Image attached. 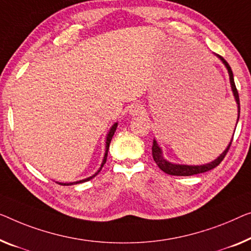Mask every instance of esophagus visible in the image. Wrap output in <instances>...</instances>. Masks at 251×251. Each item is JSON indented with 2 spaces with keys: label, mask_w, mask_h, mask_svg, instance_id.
<instances>
[{
  "label": "esophagus",
  "mask_w": 251,
  "mask_h": 251,
  "mask_svg": "<svg viewBox=\"0 0 251 251\" xmlns=\"http://www.w3.org/2000/svg\"><path fill=\"white\" fill-rule=\"evenodd\" d=\"M138 111H140V108L138 107H133V109H130V113H132L133 115H137Z\"/></svg>",
  "instance_id": "1"
}]
</instances>
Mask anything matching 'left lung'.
Listing matches in <instances>:
<instances>
[{
    "label": "left lung",
    "instance_id": "left-lung-1",
    "mask_svg": "<svg viewBox=\"0 0 251 251\" xmlns=\"http://www.w3.org/2000/svg\"><path fill=\"white\" fill-rule=\"evenodd\" d=\"M218 57L223 62V64L226 65V67L227 69V72H229L231 89H232L234 99H235V101H237V104H238V121H239V116H240V100H239L238 90H237V88H235L232 70H231L230 65L227 64V62L226 61V59L221 57V56H219V55H218ZM231 144H232V140H231L229 145H227L226 151H224L218 159H215L214 161H212L209 163L201 164V166H187V164H175V163H171L169 161H167V160L163 158L161 148L159 147L155 140H153L152 155H153V159H154L155 163L158 164V167L163 171V173H166L168 175H171V176H193V175H197V174L206 173V171L212 170V169H214L215 167H218L219 164L222 162L224 156L226 155V153H227V151H229Z\"/></svg>",
    "mask_w": 251,
    "mask_h": 251
}]
</instances>
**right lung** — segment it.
<instances>
[{"label":"right lung","instance_id":"add662e5","mask_svg":"<svg viewBox=\"0 0 251 251\" xmlns=\"http://www.w3.org/2000/svg\"><path fill=\"white\" fill-rule=\"evenodd\" d=\"M117 123H115V124L111 126V128H110V130H109V133H108V135H107V138H106V152H104V156H103V160H102V163H101V167L99 168V170L97 171V173L93 175V176H91V177H89V178H85V179H83V180H78V181H74V182H58L59 185H63V186H71V185H76V184H81V182H85V181H89L90 179H92V178H95L97 175H98L99 173H100V170L102 169V167H103V164L106 163V160H107V155H108V149H109V144H110V141H111V138H113V136H114V134H115V130H116V128H117Z\"/></svg>","mask_w":251,"mask_h":251}]
</instances>
